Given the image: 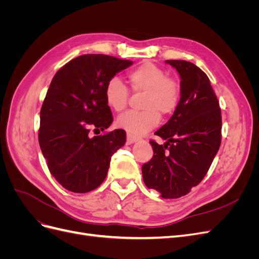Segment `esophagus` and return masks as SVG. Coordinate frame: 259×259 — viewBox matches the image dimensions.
Masks as SVG:
<instances>
[{
  "instance_id": "34e87169",
  "label": "esophagus",
  "mask_w": 259,
  "mask_h": 259,
  "mask_svg": "<svg viewBox=\"0 0 259 259\" xmlns=\"http://www.w3.org/2000/svg\"><path fill=\"white\" fill-rule=\"evenodd\" d=\"M126 139H127V143H128V144H134V143L138 142V140H139L140 138H139V137H137V136H134V135L127 134V137H126Z\"/></svg>"
}]
</instances>
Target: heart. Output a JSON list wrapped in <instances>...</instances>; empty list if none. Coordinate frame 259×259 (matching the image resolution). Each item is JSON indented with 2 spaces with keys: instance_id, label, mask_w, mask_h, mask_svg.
Masks as SVG:
<instances>
[{
  "instance_id": "obj_1",
  "label": "heart",
  "mask_w": 259,
  "mask_h": 259,
  "mask_svg": "<svg viewBox=\"0 0 259 259\" xmlns=\"http://www.w3.org/2000/svg\"><path fill=\"white\" fill-rule=\"evenodd\" d=\"M132 91L144 94L143 111H128L116 119V126L128 134L140 136L154 128L162 116L173 114L182 98V85L168 76L165 69L152 62H145L127 73ZM106 103L116 112L123 111L128 104V90L117 77L108 82L105 90Z\"/></svg>"
}]
</instances>
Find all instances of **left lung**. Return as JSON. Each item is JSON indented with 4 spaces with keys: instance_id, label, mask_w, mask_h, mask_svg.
I'll list each match as a JSON object with an SVG mask.
<instances>
[{
    "instance_id": "obj_1",
    "label": "left lung",
    "mask_w": 259,
    "mask_h": 259,
    "mask_svg": "<svg viewBox=\"0 0 259 259\" xmlns=\"http://www.w3.org/2000/svg\"><path fill=\"white\" fill-rule=\"evenodd\" d=\"M182 77V98L168 122L150 140L152 159L143 178L163 199H178L198 186L209 169L222 143V110L208 76L190 61L166 60Z\"/></svg>"
}]
</instances>
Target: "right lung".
<instances>
[{"instance_id": "1", "label": "right lung", "mask_w": 259, "mask_h": 259, "mask_svg": "<svg viewBox=\"0 0 259 259\" xmlns=\"http://www.w3.org/2000/svg\"><path fill=\"white\" fill-rule=\"evenodd\" d=\"M133 61L104 54L70 60L54 75L40 112L38 144L55 179L65 189L86 193L105 180L111 156L124 146L123 130L105 131L113 116L106 103L108 82Z\"/></svg>"}]
</instances>
